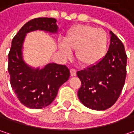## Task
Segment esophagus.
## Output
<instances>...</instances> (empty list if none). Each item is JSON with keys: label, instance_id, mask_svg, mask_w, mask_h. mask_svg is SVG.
<instances>
[{"label": "esophagus", "instance_id": "obj_1", "mask_svg": "<svg viewBox=\"0 0 134 134\" xmlns=\"http://www.w3.org/2000/svg\"><path fill=\"white\" fill-rule=\"evenodd\" d=\"M70 75H71L72 77H74V76L77 75V70H76L75 69H70Z\"/></svg>", "mask_w": 134, "mask_h": 134}]
</instances>
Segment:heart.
<instances>
[{
  "label": "heart",
  "mask_w": 134,
  "mask_h": 134,
  "mask_svg": "<svg viewBox=\"0 0 134 134\" xmlns=\"http://www.w3.org/2000/svg\"><path fill=\"white\" fill-rule=\"evenodd\" d=\"M59 49L65 57H70V50H76L75 56L78 63L85 67L98 64L105 56L108 49L106 32L91 25H77L67 32L64 43Z\"/></svg>",
  "instance_id": "heart-1"
}]
</instances>
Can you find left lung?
<instances>
[{
  "mask_svg": "<svg viewBox=\"0 0 134 134\" xmlns=\"http://www.w3.org/2000/svg\"><path fill=\"white\" fill-rule=\"evenodd\" d=\"M110 45L97 64L77 72L81 81L77 96L81 102L94 110H105L118 99L126 74V54L122 42L112 32Z\"/></svg>",
  "mask_w": 134,
  "mask_h": 134,
  "instance_id": "obj_1",
  "label": "left lung"
}]
</instances>
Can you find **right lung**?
<instances>
[{
    "instance_id": "add662e5",
    "label": "right lung",
    "mask_w": 134,
    "mask_h": 134,
    "mask_svg": "<svg viewBox=\"0 0 134 134\" xmlns=\"http://www.w3.org/2000/svg\"><path fill=\"white\" fill-rule=\"evenodd\" d=\"M57 34V19L38 18L25 23L14 37L8 54L11 85L19 101L30 109H42L55 99L59 88L67 81L70 70L65 65L49 63L43 68L29 66L23 58L26 35L34 31Z\"/></svg>"
}]
</instances>
